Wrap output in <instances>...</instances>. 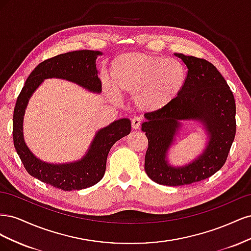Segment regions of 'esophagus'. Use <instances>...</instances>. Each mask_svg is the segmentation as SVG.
I'll use <instances>...</instances> for the list:
<instances>
[{
  "label": "esophagus",
  "mask_w": 251,
  "mask_h": 251,
  "mask_svg": "<svg viewBox=\"0 0 251 251\" xmlns=\"http://www.w3.org/2000/svg\"><path fill=\"white\" fill-rule=\"evenodd\" d=\"M132 124V127L134 128V130H137V128H139L140 125H141V118L140 117H134L131 121Z\"/></svg>",
  "instance_id": "obj_1"
}]
</instances>
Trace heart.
<instances>
[{"instance_id": "heart-1", "label": "heart", "mask_w": 251, "mask_h": 251, "mask_svg": "<svg viewBox=\"0 0 251 251\" xmlns=\"http://www.w3.org/2000/svg\"><path fill=\"white\" fill-rule=\"evenodd\" d=\"M110 82L119 95H135V102L143 111H158L171 103L185 82V70L178 60L125 53L113 59Z\"/></svg>"}]
</instances>
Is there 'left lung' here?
Masks as SVG:
<instances>
[{"mask_svg":"<svg viewBox=\"0 0 251 251\" xmlns=\"http://www.w3.org/2000/svg\"><path fill=\"white\" fill-rule=\"evenodd\" d=\"M175 55L187 67L184 86L166 107L144 114L141 130L149 147L144 170L158 184L179 186L206 179L224 165L235 136L233 94L217 68L204 58ZM199 120L210 140L203 153L192 163L174 168L166 161L167 150L180 126V120Z\"/></svg>","mask_w":251,"mask_h":251,"instance_id":"1","label":"left lung"}]
</instances>
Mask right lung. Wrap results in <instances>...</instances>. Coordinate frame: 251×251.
<instances>
[{
	"instance_id": "add662e5",
	"label": "right lung",
	"mask_w": 251,
	"mask_h": 251,
	"mask_svg": "<svg viewBox=\"0 0 251 251\" xmlns=\"http://www.w3.org/2000/svg\"><path fill=\"white\" fill-rule=\"evenodd\" d=\"M100 51L80 50L59 54L44 60L30 73L17 100L13 112L12 135L14 148L24 168L32 177L51 186L74 191L92 186L100 182L113 144L131 133L127 118L115 120L98 131L87 154L80 160L66 164H50L37 159L28 149L23 136V118L32 93L46 78H62L77 83L91 92H101V81L96 70V58Z\"/></svg>"
}]
</instances>
